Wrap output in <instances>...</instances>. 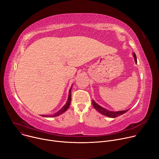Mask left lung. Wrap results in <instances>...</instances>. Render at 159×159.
Listing matches in <instances>:
<instances>
[{
    "mask_svg": "<svg viewBox=\"0 0 159 159\" xmlns=\"http://www.w3.org/2000/svg\"><path fill=\"white\" fill-rule=\"evenodd\" d=\"M133 57L134 59V61L136 62V63H137V59H136V56L135 53H133ZM92 104H93V107L98 111L101 114L105 116H107L109 117H112V118H115L117 117L120 115H122L123 114L126 113L128 111H129V109L125 110V111H116V112H114V111H109L106 109H105L102 107H101L100 105H99L98 104H97L93 100H92Z\"/></svg>",
    "mask_w": 159,
    "mask_h": 159,
    "instance_id": "8db88e82",
    "label": "left lung"
}]
</instances>
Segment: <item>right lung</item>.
I'll list each match as a JSON object with an SVG mask.
<instances>
[{
    "label": "right lung",
    "mask_w": 159,
    "mask_h": 159,
    "mask_svg": "<svg viewBox=\"0 0 159 159\" xmlns=\"http://www.w3.org/2000/svg\"><path fill=\"white\" fill-rule=\"evenodd\" d=\"M73 86V84H72ZM72 86L71 87H70V89L69 91V96H68V98H67V102L66 103V104L64 105V106L59 111H57V112H56L55 114H52V115H42V116L43 117H56V116H58L62 114H63L64 112H65L67 109L70 106V99H71V95H70V93H71V89H72Z\"/></svg>",
    "instance_id": "right-lung-1"
}]
</instances>
